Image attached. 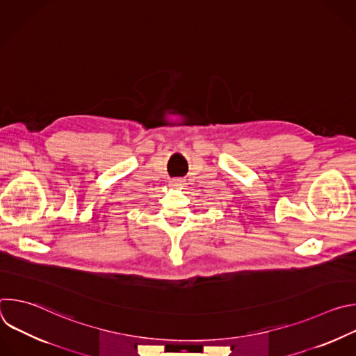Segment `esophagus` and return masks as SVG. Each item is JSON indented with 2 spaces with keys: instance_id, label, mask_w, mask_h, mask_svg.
I'll return each mask as SVG.
<instances>
[{
  "instance_id": "34e87169",
  "label": "esophagus",
  "mask_w": 356,
  "mask_h": 356,
  "mask_svg": "<svg viewBox=\"0 0 356 356\" xmlns=\"http://www.w3.org/2000/svg\"><path fill=\"white\" fill-rule=\"evenodd\" d=\"M181 184H183V181H181L180 179H176V180H173V181L170 183V186H172V187H180Z\"/></svg>"
}]
</instances>
